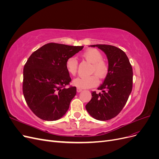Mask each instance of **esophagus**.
Here are the masks:
<instances>
[{
  "instance_id": "34e87169",
  "label": "esophagus",
  "mask_w": 159,
  "mask_h": 159,
  "mask_svg": "<svg viewBox=\"0 0 159 159\" xmlns=\"http://www.w3.org/2000/svg\"><path fill=\"white\" fill-rule=\"evenodd\" d=\"M82 91V89H81V88H77V92H78V93H80V92H81V91Z\"/></svg>"
}]
</instances>
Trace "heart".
<instances>
[{
    "label": "heart",
    "instance_id": "heart-1",
    "mask_svg": "<svg viewBox=\"0 0 159 159\" xmlns=\"http://www.w3.org/2000/svg\"><path fill=\"white\" fill-rule=\"evenodd\" d=\"M84 59L92 64L91 73L95 74L99 78H103L108 72V66L103 60V55L98 50L89 48L82 54ZM66 68L68 73L75 75L78 71V62L74 57H70L66 61ZM97 75H92L85 78H77L74 80L73 84L77 88L88 89L93 88L99 83Z\"/></svg>",
    "mask_w": 159,
    "mask_h": 159
}]
</instances>
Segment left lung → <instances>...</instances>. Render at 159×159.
Returning <instances> with one entry per match:
<instances>
[{
	"label": "left lung",
	"instance_id": "left-lung-1",
	"mask_svg": "<svg viewBox=\"0 0 159 159\" xmlns=\"http://www.w3.org/2000/svg\"><path fill=\"white\" fill-rule=\"evenodd\" d=\"M98 47L107 56L108 73L103 83L98 88L102 93L91 92V99L85 105L91 117L107 121L116 117L125 105L133 88V69L128 57L122 50L106 44Z\"/></svg>",
	"mask_w": 159,
	"mask_h": 159
}]
</instances>
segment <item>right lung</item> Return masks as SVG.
Masks as SVG:
<instances>
[{"label": "right lung", "mask_w": 159, "mask_h": 159, "mask_svg": "<svg viewBox=\"0 0 159 159\" xmlns=\"http://www.w3.org/2000/svg\"><path fill=\"white\" fill-rule=\"evenodd\" d=\"M83 48L48 43L28 59L23 70L22 91L27 105L38 117L56 121L68 110L76 88H65L71 81L66 61Z\"/></svg>", "instance_id": "add662e5"}]
</instances>
